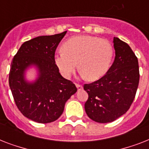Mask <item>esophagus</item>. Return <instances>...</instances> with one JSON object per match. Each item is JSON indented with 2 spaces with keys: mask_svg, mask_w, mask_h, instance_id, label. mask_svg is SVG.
<instances>
[{
  "mask_svg": "<svg viewBox=\"0 0 149 149\" xmlns=\"http://www.w3.org/2000/svg\"><path fill=\"white\" fill-rule=\"evenodd\" d=\"M76 86H77V89H78L79 91H80V90H82V89H83V85H81V84H76Z\"/></svg>",
  "mask_w": 149,
  "mask_h": 149,
  "instance_id": "esophagus-1",
  "label": "esophagus"
}]
</instances>
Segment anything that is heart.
I'll use <instances>...</instances> for the list:
<instances>
[{"mask_svg":"<svg viewBox=\"0 0 149 149\" xmlns=\"http://www.w3.org/2000/svg\"><path fill=\"white\" fill-rule=\"evenodd\" d=\"M113 56V48L108 40L79 36L63 44V49L55 54L54 61L63 77H70L79 65L86 79L97 80L108 70Z\"/></svg>","mask_w":149,"mask_h":149,"instance_id":"heart-1","label":"heart"}]
</instances>
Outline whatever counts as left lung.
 Wrapping results in <instances>:
<instances>
[{"label": "left lung", "mask_w": 149, "mask_h": 149, "mask_svg": "<svg viewBox=\"0 0 149 149\" xmlns=\"http://www.w3.org/2000/svg\"><path fill=\"white\" fill-rule=\"evenodd\" d=\"M115 58L104 77L84 85L88 93L85 111L98 123L112 122L128 111L139 84L138 58L127 43L113 38Z\"/></svg>", "instance_id": "8db88e82"}]
</instances>
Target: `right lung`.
<instances>
[{
    "label": "right lung",
    "instance_id": "1",
    "mask_svg": "<svg viewBox=\"0 0 149 149\" xmlns=\"http://www.w3.org/2000/svg\"><path fill=\"white\" fill-rule=\"evenodd\" d=\"M65 33L27 41L10 64L8 80L15 104L24 117L36 122L46 124L57 120L65 102L77 91L72 81L61 76L54 61L56 48ZM31 65L38 67L40 75L30 84L24 80V71Z\"/></svg>",
    "mask_w": 149,
    "mask_h": 149
}]
</instances>
